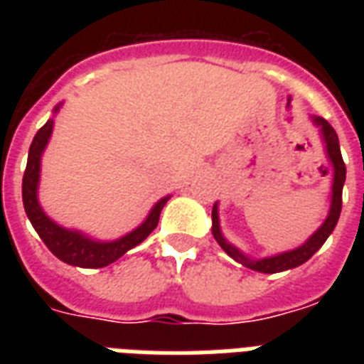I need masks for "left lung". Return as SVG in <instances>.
Wrapping results in <instances>:
<instances>
[{
  "instance_id": "left-lung-1",
  "label": "left lung",
  "mask_w": 364,
  "mask_h": 364,
  "mask_svg": "<svg viewBox=\"0 0 364 364\" xmlns=\"http://www.w3.org/2000/svg\"><path fill=\"white\" fill-rule=\"evenodd\" d=\"M316 122L321 126L323 139L327 143V154L331 162H333V204H331V211H328L327 221L323 223L321 228L317 230L314 236H311L304 245H300L299 249H293V251H287V253L276 255V257H268V259L260 260H251L249 257H245L243 253H240L238 249L230 245L227 240L223 238L221 228H219V217H217V205H213V211H211V219H213V225H211V232H213V238L217 240V243L225 249V253H228L234 260L242 262L243 266H247L251 270L264 272V274H276V272L289 270V268H296V266L304 264L306 260L311 259L316 251H319L323 243L327 242V238L331 236V232L336 227L338 223L340 211H342V188H344L346 181V164L344 159H342V153H340V143L338 136L331 124H328L325 119H319L317 117Z\"/></svg>"
}]
</instances>
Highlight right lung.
<instances>
[{
    "label": "right lung",
    "instance_id": "right-lung-1",
    "mask_svg": "<svg viewBox=\"0 0 364 364\" xmlns=\"http://www.w3.org/2000/svg\"><path fill=\"white\" fill-rule=\"evenodd\" d=\"M54 111H58V107ZM50 132H53V121H47L37 130L30 145L28 164H26L24 177H22V202H24L26 215L36 228V232L39 234V238L50 249V253L58 257L60 260H64L71 266H81V268H102V266L111 264L153 232L159 225L160 211L168 198H162L154 205L141 227H137L134 232L126 234L124 238L115 240V242H94L87 236H82L81 232H73V230L58 227L56 223H53L45 215V211L37 202L41 153L50 137Z\"/></svg>",
    "mask_w": 364,
    "mask_h": 364
}]
</instances>
